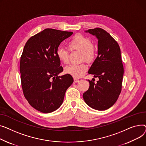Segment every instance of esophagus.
Wrapping results in <instances>:
<instances>
[{
  "label": "esophagus",
  "mask_w": 146,
  "mask_h": 146,
  "mask_svg": "<svg viewBox=\"0 0 146 146\" xmlns=\"http://www.w3.org/2000/svg\"><path fill=\"white\" fill-rule=\"evenodd\" d=\"M74 82H75V83H76V82H78L80 81V80H79L76 79V78H74Z\"/></svg>",
  "instance_id": "obj_1"
}]
</instances>
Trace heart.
I'll list each match as a JSON object with an SVG mask.
<instances>
[{
  "label": "heart",
  "mask_w": 146,
  "mask_h": 146,
  "mask_svg": "<svg viewBox=\"0 0 146 146\" xmlns=\"http://www.w3.org/2000/svg\"><path fill=\"white\" fill-rule=\"evenodd\" d=\"M68 46L71 50L81 51V58L82 61L85 60L88 62H91L96 58V49L92 45L91 39L87 37L81 35H77L68 43ZM56 56L59 61L64 64H67L69 61L68 52L65 49L58 48L56 50ZM87 70V66L85 64H70L65 68L64 72L74 78H80Z\"/></svg>",
  "instance_id": "1"
}]
</instances>
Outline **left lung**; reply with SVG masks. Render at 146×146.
Instances as JSON below:
<instances>
[{
	"instance_id": "1",
	"label": "left lung",
	"mask_w": 146,
	"mask_h": 146,
	"mask_svg": "<svg viewBox=\"0 0 146 146\" xmlns=\"http://www.w3.org/2000/svg\"><path fill=\"white\" fill-rule=\"evenodd\" d=\"M98 39V56L88 73L98 77L95 84L88 80L90 87L83 98L90 107L106 110L112 107L121 91L124 68L118 43L110 33L100 28L85 31Z\"/></svg>"
}]
</instances>
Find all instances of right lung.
I'll return each mask as SVG.
<instances>
[{
	"label": "right lung",
	"mask_w": 146,
	"mask_h": 146,
	"mask_svg": "<svg viewBox=\"0 0 146 146\" xmlns=\"http://www.w3.org/2000/svg\"><path fill=\"white\" fill-rule=\"evenodd\" d=\"M73 32L46 29L31 37L21 57V84L29 104L43 113H49L62 104L65 94L74 82L63 71L56 50L60 44Z\"/></svg>",
	"instance_id": "1"
}]
</instances>
